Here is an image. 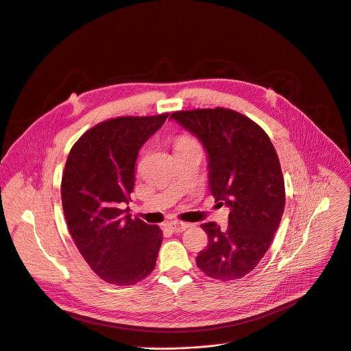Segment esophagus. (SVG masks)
<instances>
[{
    "mask_svg": "<svg viewBox=\"0 0 351 351\" xmlns=\"http://www.w3.org/2000/svg\"><path fill=\"white\" fill-rule=\"evenodd\" d=\"M169 226H171L172 231H175V232H182L191 227L189 223H183V221H171Z\"/></svg>",
    "mask_w": 351,
    "mask_h": 351,
    "instance_id": "obj_1",
    "label": "esophagus"
}]
</instances>
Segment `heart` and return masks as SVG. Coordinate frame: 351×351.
Instances as JSON below:
<instances>
[{
  "label": "heart",
  "instance_id": "obj_1",
  "mask_svg": "<svg viewBox=\"0 0 351 351\" xmlns=\"http://www.w3.org/2000/svg\"><path fill=\"white\" fill-rule=\"evenodd\" d=\"M193 139L191 136H186V135H180L176 138V147L178 145H182V144H188V143H192Z\"/></svg>",
  "mask_w": 351,
  "mask_h": 351
}]
</instances>
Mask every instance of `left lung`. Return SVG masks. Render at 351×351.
<instances>
[{"mask_svg":"<svg viewBox=\"0 0 351 351\" xmlns=\"http://www.w3.org/2000/svg\"><path fill=\"white\" fill-rule=\"evenodd\" d=\"M171 117L206 147L210 191L230 207L226 228L202 224L208 244L196 264L210 278L236 281L265 255L284 215L285 183L276 151L258 124L234 110L196 108Z\"/></svg>","mask_w":351,"mask_h":351,"instance_id":"obj_1","label":"left lung"}]
</instances>
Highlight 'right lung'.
<instances>
[{"instance_id": "add662e5", "label": "right lung", "mask_w": 351, "mask_h": 351, "mask_svg": "<svg viewBox=\"0 0 351 351\" xmlns=\"http://www.w3.org/2000/svg\"><path fill=\"white\" fill-rule=\"evenodd\" d=\"M169 112L123 115L87 130L69 152L62 175V206L79 252L101 279L135 285L155 268L162 230L124 216L135 186L138 151Z\"/></svg>"}]
</instances>
